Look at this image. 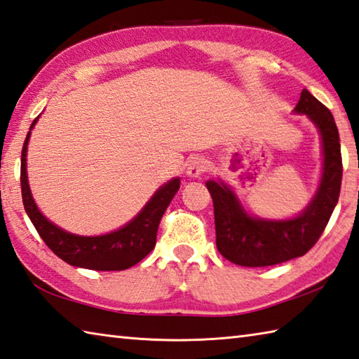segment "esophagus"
<instances>
[{
  "label": "esophagus",
  "mask_w": 359,
  "mask_h": 359,
  "mask_svg": "<svg viewBox=\"0 0 359 359\" xmlns=\"http://www.w3.org/2000/svg\"><path fill=\"white\" fill-rule=\"evenodd\" d=\"M208 160L205 157H194L188 165V175L189 177H199L201 174L205 172L208 170Z\"/></svg>",
  "instance_id": "1"
}]
</instances>
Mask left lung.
<instances>
[{"label": "left lung", "mask_w": 359, "mask_h": 359, "mask_svg": "<svg viewBox=\"0 0 359 359\" xmlns=\"http://www.w3.org/2000/svg\"><path fill=\"white\" fill-rule=\"evenodd\" d=\"M318 126L324 149V172L320 187L300 216L287 221H264L245 215L229 187L207 182L213 199L216 245L229 262L245 268H264L305 255L324 233L338 203L342 180L339 132L324 104L306 88L294 109Z\"/></svg>", "instance_id": "left-lung-1"}]
</instances>
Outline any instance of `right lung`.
Here are the masks:
<instances>
[{
	"label": "right lung",
	"mask_w": 359,
	"mask_h": 359,
	"mask_svg": "<svg viewBox=\"0 0 359 359\" xmlns=\"http://www.w3.org/2000/svg\"><path fill=\"white\" fill-rule=\"evenodd\" d=\"M37 118L31 124V129ZM31 130L27 132L21 151V198L23 205L41 240L63 262L91 271H124L142 262L156 248L161 216L180 188V180L172 179L152 196L146 207L128 226L102 236H77L54 226L39 212L32 199L26 175V151Z\"/></svg>",
	"instance_id": "add662e5"
}]
</instances>
